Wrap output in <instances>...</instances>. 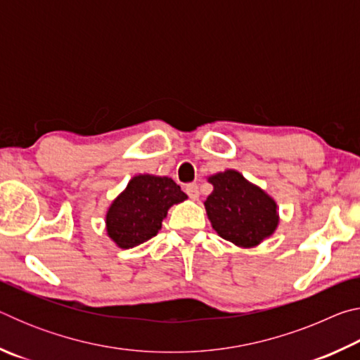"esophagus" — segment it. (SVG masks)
Listing matches in <instances>:
<instances>
[{
	"label": "esophagus",
	"mask_w": 360,
	"mask_h": 360,
	"mask_svg": "<svg viewBox=\"0 0 360 360\" xmlns=\"http://www.w3.org/2000/svg\"><path fill=\"white\" fill-rule=\"evenodd\" d=\"M186 193H187L188 197H191L192 200H197L198 195H200L198 186L195 184V182H191V184H187V186H186Z\"/></svg>",
	"instance_id": "1"
}]
</instances>
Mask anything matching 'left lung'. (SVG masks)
I'll list each match as a JSON object with an SVG mask.
<instances>
[{
  "label": "left lung",
  "mask_w": 360,
  "mask_h": 360,
  "mask_svg": "<svg viewBox=\"0 0 360 360\" xmlns=\"http://www.w3.org/2000/svg\"><path fill=\"white\" fill-rule=\"evenodd\" d=\"M214 191L205 208L219 235L236 246L251 248L268 238L278 225L276 203L238 172H227L208 179Z\"/></svg>",
  "instance_id": "left-lung-1"
}]
</instances>
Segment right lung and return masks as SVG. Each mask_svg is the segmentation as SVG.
Instances as JSON below:
<instances>
[{
	"label": "right lung",
	"instance_id": "right-lung-1",
	"mask_svg": "<svg viewBox=\"0 0 360 360\" xmlns=\"http://www.w3.org/2000/svg\"><path fill=\"white\" fill-rule=\"evenodd\" d=\"M186 198L187 195L173 179L135 176L108 211V235L124 249L141 245L157 235L168 210Z\"/></svg>",
	"mask_w": 360,
	"mask_h": 360
}]
</instances>
